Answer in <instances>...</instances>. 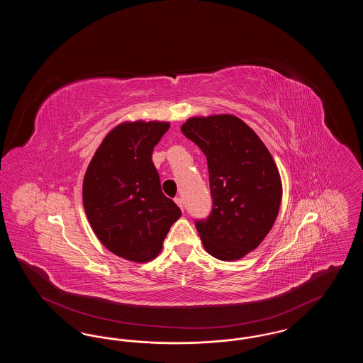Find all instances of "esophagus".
<instances>
[{
  "label": "esophagus",
  "instance_id": "1",
  "mask_svg": "<svg viewBox=\"0 0 363 363\" xmlns=\"http://www.w3.org/2000/svg\"><path fill=\"white\" fill-rule=\"evenodd\" d=\"M174 201H175V204H177L178 207L181 208V211H184V201H182L181 197H177Z\"/></svg>",
  "mask_w": 363,
  "mask_h": 363
}]
</instances>
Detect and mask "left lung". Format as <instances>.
<instances>
[{
    "label": "left lung",
    "mask_w": 363,
    "mask_h": 363,
    "mask_svg": "<svg viewBox=\"0 0 363 363\" xmlns=\"http://www.w3.org/2000/svg\"><path fill=\"white\" fill-rule=\"evenodd\" d=\"M181 130L207 156L213 208L196 223L203 246L215 259H242L275 225L283 194L277 163L256 132L233 114L190 117Z\"/></svg>",
    "instance_id": "obj_1"
}]
</instances>
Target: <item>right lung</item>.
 <instances>
[{
	"label": "right lung",
	"mask_w": 363,
	"mask_h": 363,
	"mask_svg": "<svg viewBox=\"0 0 363 363\" xmlns=\"http://www.w3.org/2000/svg\"><path fill=\"white\" fill-rule=\"evenodd\" d=\"M170 122L125 121L104 138L86 167L83 204L104 247L121 259L147 262L181 216L167 199L152 163V151Z\"/></svg>",
	"instance_id": "obj_1"
}]
</instances>
